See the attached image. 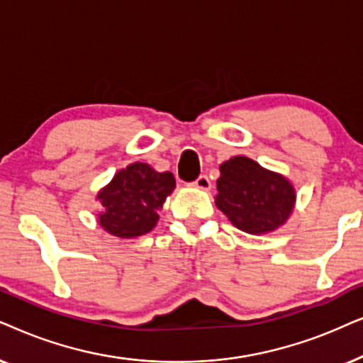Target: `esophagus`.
<instances>
[{
	"mask_svg": "<svg viewBox=\"0 0 363 363\" xmlns=\"http://www.w3.org/2000/svg\"><path fill=\"white\" fill-rule=\"evenodd\" d=\"M192 186L197 187V189H201V191H209L212 187L209 177L207 176H199L194 182H192Z\"/></svg>",
	"mask_w": 363,
	"mask_h": 363,
	"instance_id": "esophagus-1",
	"label": "esophagus"
}]
</instances>
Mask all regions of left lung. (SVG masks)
<instances>
[{
  "label": "left lung",
  "instance_id": "8db88e82",
  "mask_svg": "<svg viewBox=\"0 0 363 363\" xmlns=\"http://www.w3.org/2000/svg\"><path fill=\"white\" fill-rule=\"evenodd\" d=\"M219 171L216 206L238 229L254 235L269 234L292 216L297 192L286 176L245 156L230 157Z\"/></svg>",
  "mask_w": 363,
  "mask_h": 363
}]
</instances>
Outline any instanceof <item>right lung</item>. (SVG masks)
Segmentation results:
<instances>
[{"instance_id":"right-lung-1","label":"right lung","mask_w":363,"mask_h":363,"mask_svg":"<svg viewBox=\"0 0 363 363\" xmlns=\"http://www.w3.org/2000/svg\"><path fill=\"white\" fill-rule=\"evenodd\" d=\"M172 172H157L146 162H133L114 174L98 192V224L119 239H134L157 225L159 211L172 194Z\"/></svg>"}]
</instances>
